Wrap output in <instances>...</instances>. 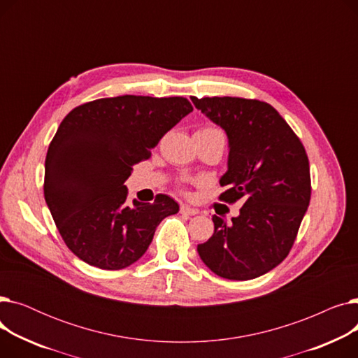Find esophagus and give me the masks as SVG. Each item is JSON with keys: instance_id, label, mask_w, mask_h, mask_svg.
Segmentation results:
<instances>
[{"instance_id": "obj_1", "label": "esophagus", "mask_w": 358, "mask_h": 358, "mask_svg": "<svg viewBox=\"0 0 358 358\" xmlns=\"http://www.w3.org/2000/svg\"><path fill=\"white\" fill-rule=\"evenodd\" d=\"M180 212H181L182 215H187V216H194V215H197V213H199V210H197V209L190 208V206H187V204H181Z\"/></svg>"}]
</instances>
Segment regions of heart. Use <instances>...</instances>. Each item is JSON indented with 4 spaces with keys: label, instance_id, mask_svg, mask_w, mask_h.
I'll use <instances>...</instances> for the list:
<instances>
[{
    "label": "heart",
    "instance_id": "1",
    "mask_svg": "<svg viewBox=\"0 0 358 358\" xmlns=\"http://www.w3.org/2000/svg\"><path fill=\"white\" fill-rule=\"evenodd\" d=\"M197 131H199V134L208 135V136H215V138H222V139H224L223 131H222L219 127H216V126H204V127L199 129Z\"/></svg>",
    "mask_w": 358,
    "mask_h": 358
}]
</instances>
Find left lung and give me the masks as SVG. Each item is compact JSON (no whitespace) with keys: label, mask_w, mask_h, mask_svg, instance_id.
Wrapping results in <instances>:
<instances>
[{"label":"left lung","mask_w":358,"mask_h":358,"mask_svg":"<svg viewBox=\"0 0 358 358\" xmlns=\"http://www.w3.org/2000/svg\"><path fill=\"white\" fill-rule=\"evenodd\" d=\"M196 108L224 129L228 171L220 201H243L227 224L213 216L215 232L199 243L203 262L228 280H251L283 261L310 201V169L303 143L268 103L239 97H192Z\"/></svg>","instance_id":"left-lung-1"}]
</instances>
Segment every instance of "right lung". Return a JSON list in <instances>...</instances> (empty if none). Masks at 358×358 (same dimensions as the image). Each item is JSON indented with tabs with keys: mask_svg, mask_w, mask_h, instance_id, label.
<instances>
[{
	"mask_svg": "<svg viewBox=\"0 0 358 358\" xmlns=\"http://www.w3.org/2000/svg\"><path fill=\"white\" fill-rule=\"evenodd\" d=\"M190 111L184 97L120 96L65 116L46 154L43 193L56 228L80 259L101 270L126 268L146 252L161 220L178 212L165 194L129 206L124 181Z\"/></svg>",
	"mask_w": 358,
	"mask_h": 358,
	"instance_id": "add662e5",
	"label": "right lung"
}]
</instances>
